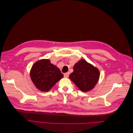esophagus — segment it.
Listing matches in <instances>:
<instances>
[{"label": "esophagus", "mask_w": 133, "mask_h": 133, "mask_svg": "<svg viewBox=\"0 0 133 133\" xmlns=\"http://www.w3.org/2000/svg\"><path fill=\"white\" fill-rule=\"evenodd\" d=\"M69 72H67V73L64 74V76L65 78H68V76H69Z\"/></svg>", "instance_id": "esophagus-1"}]
</instances>
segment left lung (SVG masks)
<instances>
[{"mask_svg": "<svg viewBox=\"0 0 133 133\" xmlns=\"http://www.w3.org/2000/svg\"><path fill=\"white\" fill-rule=\"evenodd\" d=\"M70 79L80 90H91L97 83L99 71L84 59H81L74 66V71L69 75Z\"/></svg>", "mask_w": 133, "mask_h": 133, "instance_id": "obj_1", "label": "left lung"}]
</instances>
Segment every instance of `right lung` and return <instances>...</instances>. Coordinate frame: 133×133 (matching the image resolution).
<instances>
[{
    "instance_id": "obj_1",
    "label": "right lung",
    "mask_w": 133,
    "mask_h": 133,
    "mask_svg": "<svg viewBox=\"0 0 133 133\" xmlns=\"http://www.w3.org/2000/svg\"><path fill=\"white\" fill-rule=\"evenodd\" d=\"M30 76L38 89L48 91L63 77V74L59 68L50 63L49 60L43 59L36 62L32 66Z\"/></svg>"
}]
</instances>
